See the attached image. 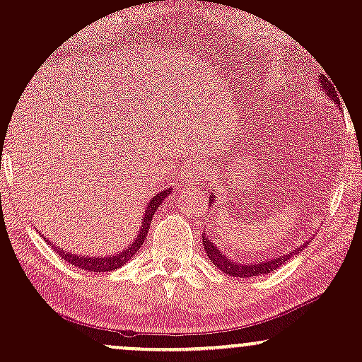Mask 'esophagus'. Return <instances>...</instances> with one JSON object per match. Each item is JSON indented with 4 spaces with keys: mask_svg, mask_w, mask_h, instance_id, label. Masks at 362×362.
Returning <instances> with one entry per match:
<instances>
[{
    "mask_svg": "<svg viewBox=\"0 0 362 362\" xmlns=\"http://www.w3.org/2000/svg\"><path fill=\"white\" fill-rule=\"evenodd\" d=\"M180 178L182 182H189V184H195V182H199V178H201V170H199L197 167H185L184 170H182L180 173Z\"/></svg>",
    "mask_w": 362,
    "mask_h": 362,
    "instance_id": "obj_1",
    "label": "esophagus"
}]
</instances>
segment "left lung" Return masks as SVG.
Instances as JSON below:
<instances>
[{
    "label": "left lung",
    "instance_id": "8db88e82",
    "mask_svg": "<svg viewBox=\"0 0 362 362\" xmlns=\"http://www.w3.org/2000/svg\"><path fill=\"white\" fill-rule=\"evenodd\" d=\"M320 83H322V88L325 90L327 97L337 103L339 109H340V100L337 98V95H335V90L332 88V83H328L327 76H320ZM211 190H214V187H211ZM209 201H211V204L216 201V195L213 192H211ZM308 243L310 242H305L303 245H300V247L293 248L291 252L282 253V255H272L271 259L248 262L247 264V262L233 260L230 255H226V253L219 250L218 245H216L213 240L207 238L206 233L202 235V247H204L209 260L213 262L219 271H223L224 274H230L231 277H253V276H259V274H269V272L277 271V269H279L281 265H284L289 259H293V257H296L298 253H301L303 250H305V247Z\"/></svg>",
    "mask_w": 362,
    "mask_h": 362
}]
</instances>
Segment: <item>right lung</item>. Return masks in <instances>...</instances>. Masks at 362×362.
I'll list each match as a JSON object with an SVG mask.
<instances>
[{"label": "right lung", "mask_w": 362, "mask_h": 362, "mask_svg": "<svg viewBox=\"0 0 362 362\" xmlns=\"http://www.w3.org/2000/svg\"><path fill=\"white\" fill-rule=\"evenodd\" d=\"M170 194H172V187H170V189L160 190V192H156L151 199H149V201L146 202V211H144V218H143V221H141V228H139L138 235H136V238L132 240V243L127 245V247L124 248L122 252L114 253V255L90 257V255H80V253L61 250L57 245H52L54 252H57V255H61L66 262L73 264L74 267L85 269V271H88V272H110V271H115V269H119L120 265L126 264L127 260H131L132 257H134V253L139 250L141 245H143L144 240H146V235H148L149 224H151L153 216H155L158 207L161 206V202H163ZM47 242H49V240H47Z\"/></svg>", "instance_id": "obj_1"}]
</instances>
